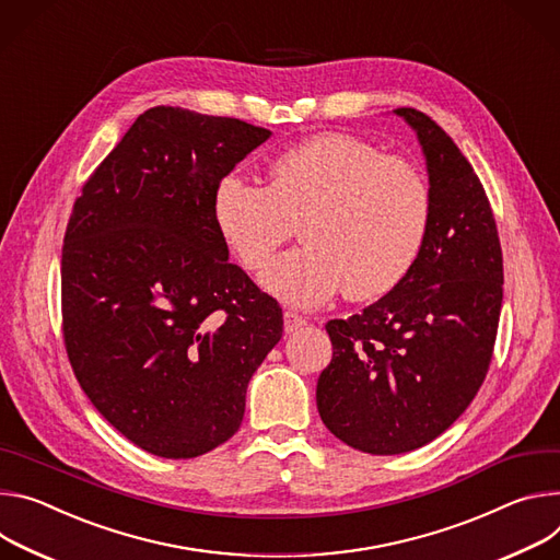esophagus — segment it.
<instances>
[{"instance_id":"obj_1","label":"esophagus","mask_w":560,"mask_h":560,"mask_svg":"<svg viewBox=\"0 0 560 560\" xmlns=\"http://www.w3.org/2000/svg\"><path fill=\"white\" fill-rule=\"evenodd\" d=\"M304 325H306V320H304L300 314H295V312H284V331H287V334H293V331L302 329Z\"/></svg>"}]
</instances>
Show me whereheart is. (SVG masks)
Segmentation results:
<instances>
[{
	"label": "heart",
	"mask_w": 560,
	"mask_h": 560,
	"mask_svg": "<svg viewBox=\"0 0 560 560\" xmlns=\"http://www.w3.org/2000/svg\"><path fill=\"white\" fill-rule=\"evenodd\" d=\"M213 224L246 271H262L300 224L302 248L276 260L262 287L293 306L392 293L416 267L431 218L429 184L405 158L329 131L280 151L269 182L218 179Z\"/></svg>",
	"instance_id": "1"
}]
</instances>
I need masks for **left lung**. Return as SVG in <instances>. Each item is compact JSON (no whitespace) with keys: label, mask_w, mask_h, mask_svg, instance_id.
I'll list each match as a JSON object with an SVG mask.
<instances>
[{"label":"left lung","mask_w":560,"mask_h":560,"mask_svg":"<svg viewBox=\"0 0 560 560\" xmlns=\"http://www.w3.org/2000/svg\"><path fill=\"white\" fill-rule=\"evenodd\" d=\"M394 113L424 153L429 231L402 284L362 314L327 323L334 358L316 389L334 436L374 456L431 443L469 407L503 304V252L478 175L429 115Z\"/></svg>","instance_id":"1"}]
</instances>
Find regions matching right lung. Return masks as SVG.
Returning <instances> with one entry per match:
<instances>
[{"label": "right lung", "mask_w": 560, "mask_h": 560, "mask_svg": "<svg viewBox=\"0 0 560 560\" xmlns=\"http://www.w3.org/2000/svg\"><path fill=\"white\" fill-rule=\"evenodd\" d=\"M271 131L144 110L82 186L61 248V325L80 387L133 445L196 458L240 429L282 308L218 235L213 189Z\"/></svg>", "instance_id": "add662e5"}]
</instances>
